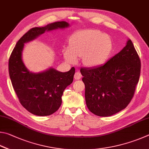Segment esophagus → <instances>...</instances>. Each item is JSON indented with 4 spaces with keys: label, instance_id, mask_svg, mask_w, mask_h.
<instances>
[{
    "label": "esophagus",
    "instance_id": "34e87169",
    "mask_svg": "<svg viewBox=\"0 0 149 149\" xmlns=\"http://www.w3.org/2000/svg\"><path fill=\"white\" fill-rule=\"evenodd\" d=\"M82 78V74H80L79 72H77L74 74V79L75 80H79Z\"/></svg>",
    "mask_w": 149,
    "mask_h": 149
}]
</instances>
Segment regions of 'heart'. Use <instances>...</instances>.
Returning a JSON list of instances; mask_svg holds the SVG:
<instances>
[{
  "label": "heart",
  "mask_w": 149,
  "mask_h": 149,
  "mask_svg": "<svg viewBox=\"0 0 149 149\" xmlns=\"http://www.w3.org/2000/svg\"><path fill=\"white\" fill-rule=\"evenodd\" d=\"M113 50V42L105 33L98 30L83 31L70 40V49L64 51V57L70 64H75L77 57H82L85 66L96 67L109 59Z\"/></svg>",
  "instance_id": "b5f03b06"
}]
</instances>
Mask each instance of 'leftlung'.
<instances>
[{
	"mask_svg": "<svg viewBox=\"0 0 149 149\" xmlns=\"http://www.w3.org/2000/svg\"><path fill=\"white\" fill-rule=\"evenodd\" d=\"M140 72V59L130 39L106 63L81 68L88 109L100 116H112L123 110L134 95Z\"/></svg>",
	"mask_w": 149,
	"mask_h": 149,
	"instance_id": "left-lung-1",
	"label": "left lung"
}]
</instances>
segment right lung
<instances>
[{"label":"right lung","mask_w":149,"mask_h":149,"mask_svg":"<svg viewBox=\"0 0 149 149\" xmlns=\"http://www.w3.org/2000/svg\"><path fill=\"white\" fill-rule=\"evenodd\" d=\"M69 27L66 22H57L31 29L17 41L10 55L8 70L13 88L22 105L35 115L48 116L58 110L63 93L73 81L75 69L72 67L62 72L50 67L42 72H31L22 60L24 44L35 40L45 31Z\"/></svg>","instance_id":"obj_1"}]
</instances>
